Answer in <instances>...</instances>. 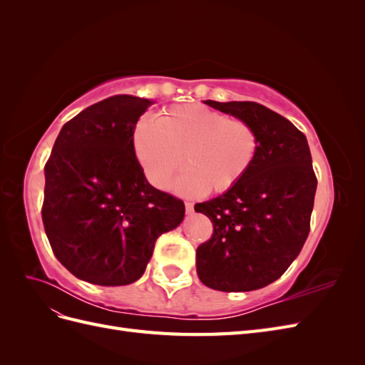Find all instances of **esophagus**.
Returning a JSON list of instances; mask_svg holds the SVG:
<instances>
[{
	"mask_svg": "<svg viewBox=\"0 0 365 365\" xmlns=\"http://www.w3.org/2000/svg\"><path fill=\"white\" fill-rule=\"evenodd\" d=\"M193 208H195V205H193V202H185V212L187 213H193Z\"/></svg>",
	"mask_w": 365,
	"mask_h": 365,
	"instance_id": "obj_1",
	"label": "esophagus"
}]
</instances>
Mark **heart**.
Masks as SVG:
<instances>
[{
	"label": "heart",
	"mask_w": 365,
	"mask_h": 365,
	"mask_svg": "<svg viewBox=\"0 0 365 365\" xmlns=\"http://www.w3.org/2000/svg\"><path fill=\"white\" fill-rule=\"evenodd\" d=\"M259 145L247 121L202 105L173 106L160 120H140L134 130L137 158L157 189H168L184 157L187 169L175 189L187 196L233 189L252 168Z\"/></svg>",
	"instance_id": "obj_1"
}]
</instances>
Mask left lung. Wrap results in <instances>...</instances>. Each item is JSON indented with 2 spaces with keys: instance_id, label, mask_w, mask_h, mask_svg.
I'll list each match as a JSON object with an SVG mask.
<instances>
[{
  "instance_id": "obj_1",
  "label": "left lung",
  "mask_w": 365,
  "mask_h": 365,
  "mask_svg": "<svg viewBox=\"0 0 365 365\" xmlns=\"http://www.w3.org/2000/svg\"><path fill=\"white\" fill-rule=\"evenodd\" d=\"M256 129L259 153L233 189L195 205L213 224L196 250V271L222 292L260 289L282 277L311 230L317 176L307 140L288 118L256 102L205 101Z\"/></svg>"
}]
</instances>
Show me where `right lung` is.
I'll list each match as a JSON object with an SVG mask.
<instances>
[{
	"label": "right lung",
	"instance_id": "1",
	"mask_svg": "<svg viewBox=\"0 0 365 365\" xmlns=\"http://www.w3.org/2000/svg\"><path fill=\"white\" fill-rule=\"evenodd\" d=\"M152 103L121 94L88 106L62 126L43 169L51 250L88 283H134L157 239L184 219V202L152 187L135 155L137 121Z\"/></svg>",
	"mask_w": 365,
	"mask_h": 365
}]
</instances>
